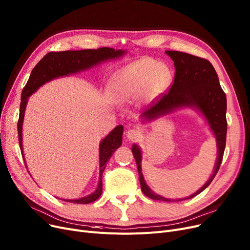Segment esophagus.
<instances>
[{
	"instance_id": "1",
	"label": "esophagus",
	"mask_w": 250,
	"mask_h": 250,
	"mask_svg": "<svg viewBox=\"0 0 250 250\" xmlns=\"http://www.w3.org/2000/svg\"><path fill=\"white\" fill-rule=\"evenodd\" d=\"M140 136H141L140 132L135 128H129L126 132V137L128 140H136V139L140 138Z\"/></svg>"
}]
</instances>
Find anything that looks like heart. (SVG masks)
<instances>
[{
  "mask_svg": "<svg viewBox=\"0 0 250 250\" xmlns=\"http://www.w3.org/2000/svg\"><path fill=\"white\" fill-rule=\"evenodd\" d=\"M169 81V72L158 62L143 58L118 71L111 82L113 98L127 102L143 93L146 99L153 97Z\"/></svg>",
  "mask_w": 250,
  "mask_h": 250,
  "instance_id": "heart-1",
  "label": "heart"
}]
</instances>
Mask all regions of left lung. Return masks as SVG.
<instances>
[{
    "label": "left lung",
    "instance_id": "obj_1",
    "mask_svg": "<svg viewBox=\"0 0 250 250\" xmlns=\"http://www.w3.org/2000/svg\"><path fill=\"white\" fill-rule=\"evenodd\" d=\"M165 52L174 62V82L167 93L156 100L151 108L142 114V117L150 122L161 115L171 112L176 108L194 107L199 109L206 117L209 127L216 137L218 148V158L214 172L204 187L186 199L170 200L155 193L146 185L141 167L142 152L139 146L134 144L132 152L138 166L142 191L152 200L179 202L192 199L193 196L201 193L209 186V183L212 182L218 172L226 147L227 99L226 94L220 86L218 75L212 63L208 60L181 51L166 50Z\"/></svg>",
    "mask_w": 250,
    "mask_h": 250
}]
</instances>
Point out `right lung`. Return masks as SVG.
I'll return each mask as SVG.
<instances>
[{
  "label": "right lung",
  "instance_id": "add662e5",
  "mask_svg": "<svg viewBox=\"0 0 250 250\" xmlns=\"http://www.w3.org/2000/svg\"><path fill=\"white\" fill-rule=\"evenodd\" d=\"M125 50L110 47H100L98 49H82V50H65V51H51L46 54L32 70L27 83L22 90L21 103H20V114L18 120V139L21 154L23 155L22 146V125L24 120V113L28 97L46 82H49L59 77L69 76L72 74L80 73L81 71L90 69L101 62L108 61L111 59L120 58L125 54ZM124 126L117 125L111 132L105 137L99 145V181L98 187L92 193L84 196V198L76 200H63L73 204H90L96 201L102 193V174L106 162L110 159L114 151L121 147L123 141Z\"/></svg>",
  "mask_w": 250,
  "mask_h": 250
}]
</instances>
